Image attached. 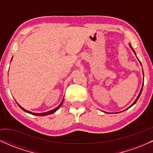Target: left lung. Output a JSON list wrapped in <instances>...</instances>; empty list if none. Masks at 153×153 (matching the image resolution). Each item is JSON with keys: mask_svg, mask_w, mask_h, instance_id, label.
<instances>
[{"mask_svg": "<svg viewBox=\"0 0 153 153\" xmlns=\"http://www.w3.org/2000/svg\"><path fill=\"white\" fill-rule=\"evenodd\" d=\"M130 47H131V50H133V52H134V50H133V49H132V47H131V45H130ZM134 54H135V52H134ZM143 87H142V88H141V91H140V94H139V95H138L137 98V99H136V100H135V101H134V103H132V104H131V106L129 107V108H130V107H131V106H133V105H134V103H136V102H137V100H138V99H139V98H140V95H141L142 91H143Z\"/></svg>", "mask_w": 153, "mask_h": 153, "instance_id": "left-lung-1", "label": "left lung"}]
</instances>
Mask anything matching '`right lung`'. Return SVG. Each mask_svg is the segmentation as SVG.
Wrapping results in <instances>:
<instances>
[{
    "mask_svg": "<svg viewBox=\"0 0 153 153\" xmlns=\"http://www.w3.org/2000/svg\"><path fill=\"white\" fill-rule=\"evenodd\" d=\"M63 101H64V99L62 100V102H61V103L57 107V108H54V109H53V110H51V111H47V112H45V113H42V114H36V113H32V112H31V111H27V110H26V109H24V108H22V106H20V105H19V106L21 108H22V109L23 110V111H26V112H27V113H29V114H33V115H36V116H47V115H50V114H53V113H54V112L56 111L57 110H58L59 109V107H60L61 106H62V103H63Z\"/></svg>",
    "mask_w": 153,
    "mask_h": 153,
    "instance_id": "1",
    "label": "right lung"
}]
</instances>
